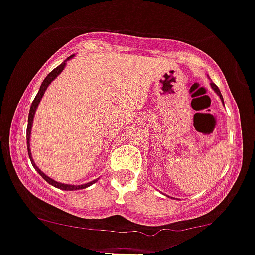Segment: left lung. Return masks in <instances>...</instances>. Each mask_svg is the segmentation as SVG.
Returning a JSON list of instances; mask_svg holds the SVG:
<instances>
[{"label":"left lung","mask_w":255,"mask_h":255,"mask_svg":"<svg viewBox=\"0 0 255 255\" xmlns=\"http://www.w3.org/2000/svg\"><path fill=\"white\" fill-rule=\"evenodd\" d=\"M211 85H212V88H213V90H214V92H216V93H217V94H218V95H219V97H221V99H222V100H223V97H222V94H221V92H219L218 87H217V85H216V84H214V83H211Z\"/></svg>","instance_id":"left-lung-1"}]
</instances>
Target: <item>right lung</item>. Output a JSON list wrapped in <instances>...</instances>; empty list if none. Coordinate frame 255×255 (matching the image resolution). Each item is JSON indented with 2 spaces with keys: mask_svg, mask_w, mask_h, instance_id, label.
<instances>
[{
  "mask_svg": "<svg viewBox=\"0 0 255 255\" xmlns=\"http://www.w3.org/2000/svg\"><path fill=\"white\" fill-rule=\"evenodd\" d=\"M72 57H73V55H70V57L68 58V59H70V58H72ZM64 67H65V62L62 63V64H60V65H58L57 68H54V69H53L52 72H50L49 74H48L47 77H45V79L43 80L41 88H39V92L37 93L36 98H34V100H33V102H32L31 109H29V115H28V125H27V150H28V155H29V158H31V162H32V165H33V167L36 168L37 172H38L39 175H41L42 177L44 178V180L47 181L48 183H50V185L54 186V187L60 188V190H64V191H74V190H83V188L89 187L90 185H93V183H95L98 180H94V181H92V182L85 183V185H79V186L64 185V183L57 182V181L52 180V178L48 177L47 175H44V173H43L42 171L39 170L38 167H37L36 163H34V161H33V158H32V156H31V150H29V136H31L32 123H33V117H34V113H36V110H37V107H38L39 102H41L43 94H44V92H45V89H47V88H48V85H49L50 83H52V80H54V78H57L58 75H59V73L62 72L63 69H64Z\"/></svg>",
  "mask_w": 255,
  "mask_h": 255,
  "instance_id": "1",
  "label": "right lung"
}]
</instances>
